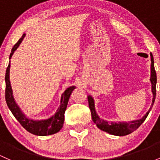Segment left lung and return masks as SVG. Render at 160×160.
<instances>
[{
    "label": "left lung",
    "mask_w": 160,
    "mask_h": 160,
    "mask_svg": "<svg viewBox=\"0 0 160 160\" xmlns=\"http://www.w3.org/2000/svg\"><path fill=\"white\" fill-rule=\"evenodd\" d=\"M151 58V67H150V82L152 85V101L151 107L149 111L144 114L142 118L139 120H135V121H128V122H113V121H107L101 119L99 116L96 113L95 108H94V98L91 95L88 96V101L89 108L91 110V114H92V118L93 120L94 123L97 125V127L100 130L104 132L110 133V134L115 136H125L131 133L134 130H137L140 125L143 123L146 118L148 116L149 111L152 109V105L154 104L156 98V73L154 68V60L153 56L152 53H150Z\"/></svg>",
    "instance_id": "8db88e82"
}]
</instances>
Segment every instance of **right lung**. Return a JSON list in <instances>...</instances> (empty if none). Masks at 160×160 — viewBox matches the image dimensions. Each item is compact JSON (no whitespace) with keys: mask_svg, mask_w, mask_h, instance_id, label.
<instances>
[{"mask_svg":"<svg viewBox=\"0 0 160 160\" xmlns=\"http://www.w3.org/2000/svg\"><path fill=\"white\" fill-rule=\"evenodd\" d=\"M26 33H23L22 37L18 40V42L12 48L11 53L10 54V59L14 53L16 49L19 47L23 39H24ZM10 68H11V61L6 70L5 75V82H6V90H5V99H6L7 104L11 111L19 123L23 126L30 133L37 136H48L52 135L59 132L63 127L65 120V111H66L67 104H68V99L70 95L75 86H70L66 89L61 97L60 105L57 109L54 115L50 117L48 119L45 120H32L27 118L21 111L20 108L18 105L13 96V91L10 82Z\"/></svg>","mask_w":160,"mask_h":160,"instance_id":"1","label":"right lung"}]
</instances>
